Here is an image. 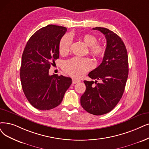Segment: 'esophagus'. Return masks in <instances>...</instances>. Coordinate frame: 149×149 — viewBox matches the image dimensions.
Wrapping results in <instances>:
<instances>
[{"instance_id":"esophagus-1","label":"esophagus","mask_w":149,"mask_h":149,"mask_svg":"<svg viewBox=\"0 0 149 149\" xmlns=\"http://www.w3.org/2000/svg\"><path fill=\"white\" fill-rule=\"evenodd\" d=\"M79 81H80L79 80H78V79H73L72 83H73V84H76V83H78Z\"/></svg>"}]
</instances>
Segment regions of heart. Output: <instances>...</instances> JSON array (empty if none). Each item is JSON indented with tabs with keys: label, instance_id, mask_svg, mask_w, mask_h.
I'll return each instance as SVG.
<instances>
[{
	"label": "heart",
	"instance_id": "1",
	"mask_svg": "<svg viewBox=\"0 0 149 149\" xmlns=\"http://www.w3.org/2000/svg\"><path fill=\"white\" fill-rule=\"evenodd\" d=\"M81 40L89 47V52L95 58H101L104 56L106 52V46L104 44L98 42V38L94 35L87 33L82 35ZM71 44V38L70 35H65L61 38L58 45V50L62 55L67 54L70 51ZM93 67L92 62L88 58L79 57H73L65 62L63 70L68 74L79 78Z\"/></svg>",
	"mask_w": 149,
	"mask_h": 149
}]
</instances>
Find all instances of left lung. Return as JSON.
<instances>
[{
    "instance_id": "left-lung-1",
    "label": "left lung",
    "mask_w": 149,
    "mask_h": 149,
    "mask_svg": "<svg viewBox=\"0 0 149 149\" xmlns=\"http://www.w3.org/2000/svg\"><path fill=\"white\" fill-rule=\"evenodd\" d=\"M106 39V52L99 66L88 76L93 81H84L86 86L81 104L90 114L100 116L114 109L121 99L128 76L127 51L121 38L108 29L97 27ZM99 80L101 82L97 83Z\"/></svg>"
}]
</instances>
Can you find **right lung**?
I'll return each instance as SVG.
<instances>
[{
	"mask_svg": "<svg viewBox=\"0 0 149 149\" xmlns=\"http://www.w3.org/2000/svg\"><path fill=\"white\" fill-rule=\"evenodd\" d=\"M67 30L52 24L42 27L30 38L23 51L21 86L29 102L37 109L58 106L72 83L68 77L49 74L51 66L59 58V43Z\"/></svg>",
	"mask_w": 149,
	"mask_h": 149,
	"instance_id": "1",
	"label": "right lung"
}]
</instances>
